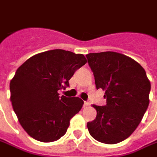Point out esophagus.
I'll list each match as a JSON object with an SVG mask.
<instances>
[{
  "mask_svg": "<svg viewBox=\"0 0 157 157\" xmlns=\"http://www.w3.org/2000/svg\"><path fill=\"white\" fill-rule=\"evenodd\" d=\"M90 102H84L83 107H88V106H90Z\"/></svg>",
  "mask_w": 157,
  "mask_h": 157,
  "instance_id": "esophagus-1",
  "label": "esophagus"
}]
</instances>
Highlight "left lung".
<instances>
[{
	"label": "left lung",
	"mask_w": 157,
	"mask_h": 157,
	"mask_svg": "<svg viewBox=\"0 0 157 157\" xmlns=\"http://www.w3.org/2000/svg\"><path fill=\"white\" fill-rule=\"evenodd\" d=\"M97 89L105 90V106L92 105L97 117L87 126L92 137L105 144L126 140L139 126L149 104L150 82L141 66L116 52L86 55Z\"/></svg>",
	"instance_id": "8db88e82"
}]
</instances>
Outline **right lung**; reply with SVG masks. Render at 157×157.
Wrapping results in <instances>:
<instances>
[{
    "mask_svg": "<svg viewBox=\"0 0 157 157\" xmlns=\"http://www.w3.org/2000/svg\"><path fill=\"white\" fill-rule=\"evenodd\" d=\"M86 62L83 54L55 49L33 55L17 68L10 84V101L19 123L33 139L52 142L65 134L83 101L59 97L58 90L69 86L74 73Z\"/></svg>",
    "mask_w": 157,
    "mask_h": 157,
    "instance_id": "add662e5",
    "label": "right lung"
}]
</instances>
